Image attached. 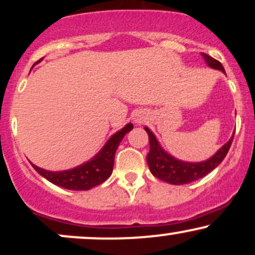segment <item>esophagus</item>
Here are the masks:
<instances>
[{"instance_id":"esophagus-1","label":"esophagus","mask_w":255,"mask_h":255,"mask_svg":"<svg viewBox=\"0 0 255 255\" xmlns=\"http://www.w3.org/2000/svg\"><path fill=\"white\" fill-rule=\"evenodd\" d=\"M135 121L137 122V124H139V122H141V118H136Z\"/></svg>"}]
</instances>
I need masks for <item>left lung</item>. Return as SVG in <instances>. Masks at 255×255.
I'll return each mask as SVG.
<instances>
[{
	"instance_id": "left-lung-1",
	"label": "left lung",
	"mask_w": 255,
	"mask_h": 255,
	"mask_svg": "<svg viewBox=\"0 0 255 255\" xmlns=\"http://www.w3.org/2000/svg\"><path fill=\"white\" fill-rule=\"evenodd\" d=\"M201 55H203L206 63L209 64V67L225 73L223 66H222V63L219 61L215 60V58L209 56L207 54H204V52H201ZM145 130L147 131L148 140H150V151H148L147 157H146L147 158V164L148 168H150V171L152 172L153 176L171 184H186L193 182V181H197L199 178L204 177L205 175L209 174V172H211L213 169L217 168L221 164L222 160L227 156L234 139L233 135L227 144L222 146L207 160L199 163H191L178 160L176 158L170 156L169 153H166L160 147L159 142H158L156 136L153 135V133L147 127H145Z\"/></svg>"
}]
</instances>
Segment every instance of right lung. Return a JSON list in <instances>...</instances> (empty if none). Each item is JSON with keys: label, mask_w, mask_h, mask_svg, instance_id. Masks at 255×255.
Masks as SVG:
<instances>
[{"label": "right lung", "mask_w": 255, "mask_h": 255, "mask_svg": "<svg viewBox=\"0 0 255 255\" xmlns=\"http://www.w3.org/2000/svg\"><path fill=\"white\" fill-rule=\"evenodd\" d=\"M34 66V64H33ZM133 129V125H126L121 130L114 134L104 145V147L92 159L77 168L63 171L44 170L32 164L38 174L56 186L72 191H89L92 187L103 183L110 176L114 168V159L120 142L128 131Z\"/></svg>", "instance_id": "obj_1"}]
</instances>
